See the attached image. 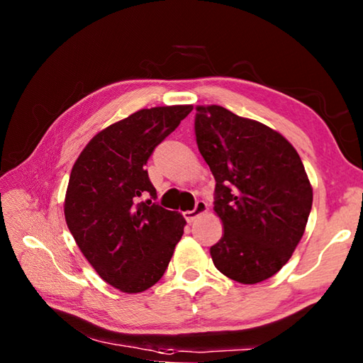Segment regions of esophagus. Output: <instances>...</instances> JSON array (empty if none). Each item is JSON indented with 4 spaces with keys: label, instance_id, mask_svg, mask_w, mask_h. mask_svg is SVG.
<instances>
[{
    "label": "esophagus",
    "instance_id": "1",
    "mask_svg": "<svg viewBox=\"0 0 363 363\" xmlns=\"http://www.w3.org/2000/svg\"><path fill=\"white\" fill-rule=\"evenodd\" d=\"M208 211V205L205 203V201H201V200H199L195 203V208L192 211H186L184 213V218H186V220L187 223H194V220L196 219V218H200L201 214H205Z\"/></svg>",
    "mask_w": 363,
    "mask_h": 363
}]
</instances>
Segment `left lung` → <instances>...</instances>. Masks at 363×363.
I'll list each match as a JSON object with an SVG mask.
<instances>
[{
	"mask_svg": "<svg viewBox=\"0 0 363 363\" xmlns=\"http://www.w3.org/2000/svg\"><path fill=\"white\" fill-rule=\"evenodd\" d=\"M195 136L216 179L224 233L210 253L219 272L253 285L277 274L306 230L312 186L280 133L220 106H199Z\"/></svg>",
	"mask_w": 363,
	"mask_h": 363,
	"instance_id": "left-lung-1",
	"label": "left lung"
}]
</instances>
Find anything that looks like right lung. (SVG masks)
I'll return each instance as SVG.
<instances>
[{
  "instance_id": "add662e5",
  "label": "right lung",
  "mask_w": 363,
  "mask_h": 363,
  "mask_svg": "<svg viewBox=\"0 0 363 363\" xmlns=\"http://www.w3.org/2000/svg\"><path fill=\"white\" fill-rule=\"evenodd\" d=\"M192 106L143 108L97 133L73 164L64 213L73 238L102 280L123 293L157 284L186 219L155 203L144 168ZM140 196H150L145 202Z\"/></svg>"
}]
</instances>
